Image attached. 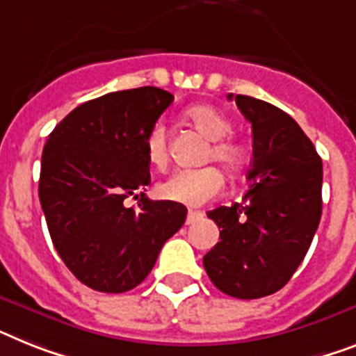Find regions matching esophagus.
<instances>
[{
	"mask_svg": "<svg viewBox=\"0 0 356 356\" xmlns=\"http://www.w3.org/2000/svg\"><path fill=\"white\" fill-rule=\"evenodd\" d=\"M202 218H204V213H202V211H189V213H187V220H185V224L187 225L196 224V222Z\"/></svg>",
	"mask_w": 356,
	"mask_h": 356,
	"instance_id": "esophagus-1",
	"label": "esophagus"
}]
</instances>
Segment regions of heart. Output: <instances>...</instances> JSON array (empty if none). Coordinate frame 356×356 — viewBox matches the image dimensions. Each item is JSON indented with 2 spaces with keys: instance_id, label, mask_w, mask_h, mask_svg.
I'll return each instance as SVG.
<instances>
[{
  "instance_id": "heart-1",
  "label": "heart",
  "mask_w": 356,
  "mask_h": 356,
  "mask_svg": "<svg viewBox=\"0 0 356 356\" xmlns=\"http://www.w3.org/2000/svg\"><path fill=\"white\" fill-rule=\"evenodd\" d=\"M185 118L189 120L207 140L204 161H216L225 171L236 172L245 161V147L231 138V122L224 113L211 105H193L185 108ZM145 156L149 163L158 169L167 165L169 145L163 123H154L145 136ZM224 185V178L216 167H200V169H181L171 175L158 185V195L163 200L184 205H202L218 195Z\"/></svg>"
}]
</instances>
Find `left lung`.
Listing matches in <instances>:
<instances>
[{"mask_svg":"<svg viewBox=\"0 0 356 356\" xmlns=\"http://www.w3.org/2000/svg\"><path fill=\"white\" fill-rule=\"evenodd\" d=\"M252 129L248 193L207 216L220 242L204 257L211 282L242 300L273 295L304 260L322 216V160L289 114L262 99L229 94Z\"/></svg>","mask_w":356,"mask_h":356,"instance_id":"obj_1","label":"left lung"}]
</instances>
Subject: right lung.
I'll list each match as a JSON object with an SVG mask.
<instances>
[{
  "instance_id": "1",
  "label": "right lung",
  "mask_w": 356,
  "mask_h": 356,
  "mask_svg": "<svg viewBox=\"0 0 356 356\" xmlns=\"http://www.w3.org/2000/svg\"><path fill=\"white\" fill-rule=\"evenodd\" d=\"M158 87L108 92L69 113L49 134L40 202L56 251L81 284L125 293L142 284L187 209L149 200L145 136L172 104ZM129 195L138 209L125 208Z\"/></svg>"
}]
</instances>
